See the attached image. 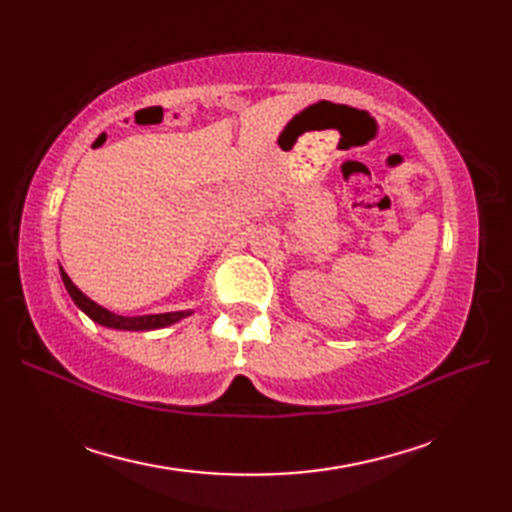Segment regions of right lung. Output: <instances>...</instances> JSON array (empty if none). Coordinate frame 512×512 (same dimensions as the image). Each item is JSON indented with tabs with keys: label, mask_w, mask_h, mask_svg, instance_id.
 Listing matches in <instances>:
<instances>
[{
	"label": "right lung",
	"mask_w": 512,
	"mask_h": 512,
	"mask_svg": "<svg viewBox=\"0 0 512 512\" xmlns=\"http://www.w3.org/2000/svg\"><path fill=\"white\" fill-rule=\"evenodd\" d=\"M61 270V279L63 286L68 290V295L76 303V308L81 312L88 314V317L103 325V328H112V330H127V332H147V330H160V328H169V325L178 323L182 319H187L193 314V310H178V312H165V314H143V317H123V314H116L112 310H107L99 303L92 301L88 295L72 284V279L68 273L59 266Z\"/></svg>",
	"instance_id": "add662e5"
}]
</instances>
